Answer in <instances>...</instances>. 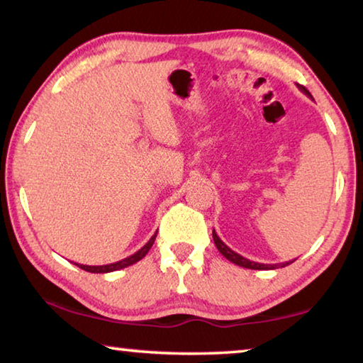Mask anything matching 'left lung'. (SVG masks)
<instances>
[{"instance_id":"left-lung-1","label":"left lung","mask_w":363,"mask_h":363,"mask_svg":"<svg viewBox=\"0 0 363 363\" xmlns=\"http://www.w3.org/2000/svg\"><path fill=\"white\" fill-rule=\"evenodd\" d=\"M298 88H299V91H303V93L307 96V97H311L312 99V94L309 93V91H307L304 86H301V84H296ZM213 240H214V245H216V248L219 250V253L223 255L225 259H229L230 262H233V264H237V266H240V267H245V269H253V270H270V269H279V267H285V266H288V264H291L293 261H286V262H280V264H262V262H255V261H250V259H247V257H243V256H240L238 253H235V251L233 250H230L229 247H227V245L220 240V238L218 237V233L214 232V229H213Z\"/></svg>"}]
</instances>
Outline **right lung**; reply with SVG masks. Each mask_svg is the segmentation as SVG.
I'll use <instances>...</instances> for the list:
<instances>
[{
	"label": "right lung",
	"mask_w": 363,
	"mask_h": 363,
	"mask_svg": "<svg viewBox=\"0 0 363 363\" xmlns=\"http://www.w3.org/2000/svg\"><path fill=\"white\" fill-rule=\"evenodd\" d=\"M157 238V232L153 233V235L150 237V240L147 242L143 248H140L139 251H136V253L125 257V259L121 261H116V262H112V264H104V266H86V264H78V262H73L75 266H78L79 269L86 270V272H91V274H107V272H113V270H120V269H125L128 266H133V264H136L138 261L143 259V257L149 253V250L152 248L153 242H155Z\"/></svg>",
	"instance_id": "right-lung-1"
}]
</instances>
